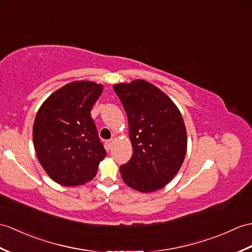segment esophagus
I'll return each instance as SVG.
<instances>
[{
  "mask_svg": "<svg viewBox=\"0 0 252 252\" xmlns=\"http://www.w3.org/2000/svg\"><path fill=\"white\" fill-rule=\"evenodd\" d=\"M113 143H114V139H108V140H106V142H105V147H106L107 150L112 148Z\"/></svg>",
  "mask_w": 252,
  "mask_h": 252,
  "instance_id": "1",
  "label": "esophagus"
}]
</instances>
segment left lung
Wrapping results in <instances>:
<instances>
[{"mask_svg": "<svg viewBox=\"0 0 252 252\" xmlns=\"http://www.w3.org/2000/svg\"><path fill=\"white\" fill-rule=\"evenodd\" d=\"M128 121L133 155L120 166L125 183L148 193L162 189L179 171L187 153V131L179 109L146 80L114 85Z\"/></svg>", "mask_w": 252, "mask_h": 252, "instance_id": "left-lung-1", "label": "left lung"}]
</instances>
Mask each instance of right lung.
<instances>
[{
	"mask_svg": "<svg viewBox=\"0 0 252 252\" xmlns=\"http://www.w3.org/2000/svg\"><path fill=\"white\" fill-rule=\"evenodd\" d=\"M103 86L73 81L52 93L39 107L33 125L37 159L49 177L66 187L94 178L105 156L91 109Z\"/></svg>",
	"mask_w": 252,
	"mask_h": 252,
	"instance_id": "1",
	"label": "right lung"
}]
</instances>
